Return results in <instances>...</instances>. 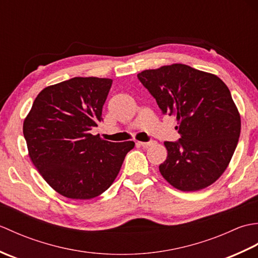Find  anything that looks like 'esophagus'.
<instances>
[{
	"label": "esophagus",
	"instance_id": "esophagus-1",
	"mask_svg": "<svg viewBox=\"0 0 258 258\" xmlns=\"http://www.w3.org/2000/svg\"><path fill=\"white\" fill-rule=\"evenodd\" d=\"M139 144H140L142 147H144V149H147V147H150V146H152V145H154V144H155V141H150V142H139Z\"/></svg>",
	"mask_w": 258,
	"mask_h": 258
}]
</instances>
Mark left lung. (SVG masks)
Instances as JSON below:
<instances>
[{
	"mask_svg": "<svg viewBox=\"0 0 258 258\" xmlns=\"http://www.w3.org/2000/svg\"><path fill=\"white\" fill-rule=\"evenodd\" d=\"M138 78L162 113L177 122L180 139L164 143L162 176L184 191L213 184L231 162L240 134V116L226 84L184 64L146 70Z\"/></svg>",
	"mask_w": 258,
	"mask_h": 258,
	"instance_id": "obj_1",
	"label": "left lung"
}]
</instances>
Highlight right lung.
Listing matches in <instances>:
<instances>
[{"instance_id":"right-lung-1","label":"right lung","mask_w":258,"mask_h":258,"mask_svg":"<svg viewBox=\"0 0 258 258\" xmlns=\"http://www.w3.org/2000/svg\"><path fill=\"white\" fill-rule=\"evenodd\" d=\"M111 79L73 78L42 90L24 119L34 166L57 193L90 200L116 178L132 141L113 143L91 134L102 122Z\"/></svg>"}]
</instances>
